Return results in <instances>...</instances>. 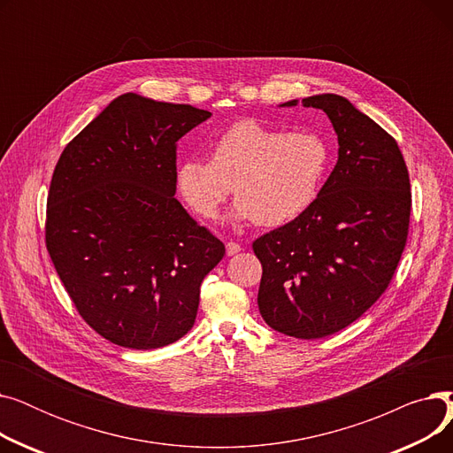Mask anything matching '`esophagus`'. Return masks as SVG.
Instances as JSON below:
<instances>
[{"label":"esophagus","mask_w":453,"mask_h":453,"mask_svg":"<svg viewBox=\"0 0 453 453\" xmlns=\"http://www.w3.org/2000/svg\"><path fill=\"white\" fill-rule=\"evenodd\" d=\"M241 250H242V248H241L239 244H236V242H227V244H226V253H227V257L236 255Z\"/></svg>","instance_id":"obj_1"}]
</instances>
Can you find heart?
I'll list each match as a JSON object with an SVG mask.
<instances>
[{"label":"heart","instance_id":"heart-1","mask_svg":"<svg viewBox=\"0 0 453 453\" xmlns=\"http://www.w3.org/2000/svg\"><path fill=\"white\" fill-rule=\"evenodd\" d=\"M332 161L328 141L316 132H288L257 121L229 127L211 147V161L187 157L176 185L198 217L212 220L231 195L227 219L265 227L290 224L311 209L325 187Z\"/></svg>","mask_w":453,"mask_h":453}]
</instances>
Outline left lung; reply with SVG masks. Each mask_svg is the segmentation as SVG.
Masks as SVG:
<instances>
[{"instance_id":"left-lung-1","label":"left lung","mask_w":453,"mask_h":453,"mask_svg":"<svg viewBox=\"0 0 453 453\" xmlns=\"http://www.w3.org/2000/svg\"><path fill=\"white\" fill-rule=\"evenodd\" d=\"M301 104L330 119L338 161L318 202L253 251L263 265L260 316L280 334L316 340L349 326L388 288L408 239L411 190L396 141L350 101L321 93Z\"/></svg>"}]
</instances>
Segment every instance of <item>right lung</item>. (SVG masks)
<instances>
[{"instance_id": "right-lung-1", "label": "right lung", "mask_w": 453, "mask_h": 453, "mask_svg": "<svg viewBox=\"0 0 453 453\" xmlns=\"http://www.w3.org/2000/svg\"><path fill=\"white\" fill-rule=\"evenodd\" d=\"M211 111L137 93L113 99L64 149L45 244L84 321L127 349L193 328L200 287L226 248L176 195V142Z\"/></svg>"}]
</instances>
